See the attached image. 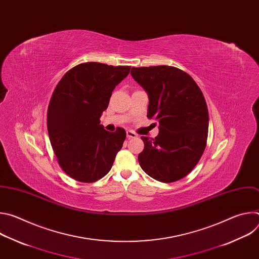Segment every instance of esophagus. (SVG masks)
Listing matches in <instances>:
<instances>
[{
    "label": "esophagus",
    "mask_w": 259,
    "mask_h": 259,
    "mask_svg": "<svg viewBox=\"0 0 259 259\" xmlns=\"http://www.w3.org/2000/svg\"><path fill=\"white\" fill-rule=\"evenodd\" d=\"M127 137L128 138H135V137H137V134L132 130H128L127 131Z\"/></svg>",
    "instance_id": "1"
}]
</instances>
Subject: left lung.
I'll return each instance as SVG.
<instances>
[{"mask_svg":"<svg viewBox=\"0 0 259 259\" xmlns=\"http://www.w3.org/2000/svg\"><path fill=\"white\" fill-rule=\"evenodd\" d=\"M133 79L149 94L147 118L159 123L155 138L141 136L142 170L161 182L186 177L200 161L208 137L205 97L194 79L169 65L132 67Z\"/></svg>","mask_w":259,"mask_h":259,"instance_id":"left-lung-1","label":"left lung"}]
</instances>
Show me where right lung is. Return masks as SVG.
<instances>
[{
  "label": "right lung",
  "mask_w": 259,
  "mask_h": 259,
  "mask_svg": "<svg viewBox=\"0 0 259 259\" xmlns=\"http://www.w3.org/2000/svg\"><path fill=\"white\" fill-rule=\"evenodd\" d=\"M131 66L80 63L67 70L55 87L47 112V129L61 169L80 182H94L112 168L126 139L118 127L100 125L115 87Z\"/></svg>",
  "instance_id": "add662e5"
}]
</instances>
